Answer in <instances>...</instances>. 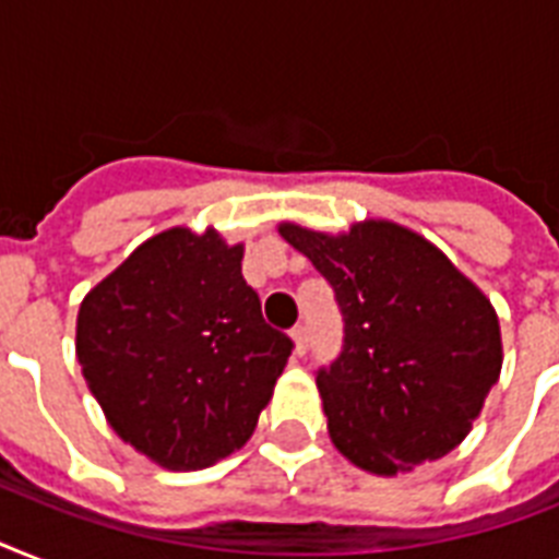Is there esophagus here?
Listing matches in <instances>:
<instances>
[{"label":"esophagus","mask_w":559,"mask_h":559,"mask_svg":"<svg viewBox=\"0 0 559 559\" xmlns=\"http://www.w3.org/2000/svg\"><path fill=\"white\" fill-rule=\"evenodd\" d=\"M293 342H296V354L301 357L307 350V324H296L293 328Z\"/></svg>","instance_id":"34e87169"}]
</instances>
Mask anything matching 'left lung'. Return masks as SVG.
<instances>
[{
    "mask_svg": "<svg viewBox=\"0 0 559 559\" xmlns=\"http://www.w3.org/2000/svg\"><path fill=\"white\" fill-rule=\"evenodd\" d=\"M281 237L331 281L342 354L316 373L333 447L373 476L452 452L502 371L490 298L424 235L362 219L342 235L281 223Z\"/></svg>",
    "mask_w": 559,
    "mask_h": 559,
    "instance_id": "left-lung-1",
    "label": "left lung"
}]
</instances>
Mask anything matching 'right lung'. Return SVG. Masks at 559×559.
Wrapping results in <instances>:
<instances>
[{
    "label": "right lung",
    "mask_w": 559,
    "mask_h": 559,
    "mask_svg": "<svg viewBox=\"0 0 559 559\" xmlns=\"http://www.w3.org/2000/svg\"><path fill=\"white\" fill-rule=\"evenodd\" d=\"M243 243L174 226L86 293L74 350L124 443L165 469H202L252 438L293 342L263 322Z\"/></svg>",
    "instance_id": "obj_1"
}]
</instances>
